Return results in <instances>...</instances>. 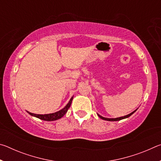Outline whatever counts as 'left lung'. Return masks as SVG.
Instances as JSON below:
<instances>
[{
  "label": "left lung",
  "instance_id": "8db88e82",
  "mask_svg": "<svg viewBox=\"0 0 161 161\" xmlns=\"http://www.w3.org/2000/svg\"><path fill=\"white\" fill-rule=\"evenodd\" d=\"M136 111H133V112H131L129 114H128V115L126 116H122V117H119V118H116V119H108V118H104V117H103L102 116H100L98 114V116H99L101 119H103V120H106V121H119V120H121V119H126V118H128V117H129L130 116H131L132 114L135 112Z\"/></svg>",
  "mask_w": 161,
  "mask_h": 161
}]
</instances>
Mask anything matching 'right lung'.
I'll return each mask as SVG.
<instances>
[{"label": "right lung", "mask_w": 161, "mask_h": 161, "mask_svg": "<svg viewBox=\"0 0 161 161\" xmlns=\"http://www.w3.org/2000/svg\"><path fill=\"white\" fill-rule=\"evenodd\" d=\"M72 99H73V97L71 98V99L69 100V103H67L66 107H65L64 108H62V110L58 111V112H55L53 114H44V115H42V114H35L30 113V112H28H28L29 113V114H31V116H35V117H37V118L41 119V120H44V121H55V120H58L59 119L62 118V117L67 113V111H68L69 108L70 107Z\"/></svg>", "instance_id": "add662e5"}]
</instances>
